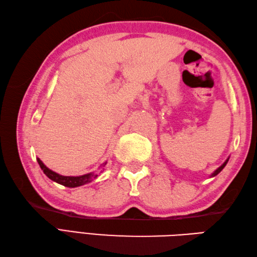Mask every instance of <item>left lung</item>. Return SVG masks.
I'll return each instance as SVG.
<instances>
[{
    "label": "left lung",
    "instance_id": "obj_1",
    "mask_svg": "<svg viewBox=\"0 0 257 257\" xmlns=\"http://www.w3.org/2000/svg\"><path fill=\"white\" fill-rule=\"evenodd\" d=\"M228 159H230V157H228V158H227V159H226V160H225L224 162H223V163H222V165H221V166H220L219 168H217V169H216V170H214V171H213V172L211 173V176H210V178H213V177H215V176H217V174H219V173H220V172H221V171L223 170V169H224V167L226 166V163L228 162Z\"/></svg>",
    "mask_w": 257,
    "mask_h": 257
}]
</instances>
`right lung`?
<instances>
[{"instance_id":"right-lung-1","label":"right lung","mask_w":257,"mask_h":257,"mask_svg":"<svg viewBox=\"0 0 257 257\" xmlns=\"http://www.w3.org/2000/svg\"><path fill=\"white\" fill-rule=\"evenodd\" d=\"M36 160L38 162V165H40L41 169L43 170L46 176L50 178L52 181L56 182L58 184H62L64 187H67V188H77L80 187V185H84L87 183H90L92 180L96 179L98 177V174L95 172H89V173H86L83 174V176H62V174H59L55 171L51 170L50 168H47L43 161L40 159V158H36ZM107 165V161L102 163V167H105ZM100 166V167H101Z\"/></svg>"}]
</instances>
